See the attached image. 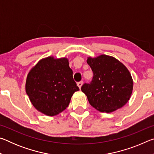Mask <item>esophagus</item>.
Returning <instances> with one entry per match:
<instances>
[{
  "label": "esophagus",
  "mask_w": 154,
  "mask_h": 154,
  "mask_svg": "<svg viewBox=\"0 0 154 154\" xmlns=\"http://www.w3.org/2000/svg\"><path fill=\"white\" fill-rule=\"evenodd\" d=\"M82 85H83V82H79L77 83V86L79 88V89H81V88H82Z\"/></svg>",
  "instance_id": "1"
}]
</instances>
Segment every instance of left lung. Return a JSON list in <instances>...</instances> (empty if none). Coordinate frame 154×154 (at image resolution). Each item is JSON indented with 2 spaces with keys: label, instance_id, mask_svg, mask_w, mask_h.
<instances>
[{
  "label": "left lung",
  "instance_id": "left-lung-1",
  "mask_svg": "<svg viewBox=\"0 0 154 154\" xmlns=\"http://www.w3.org/2000/svg\"><path fill=\"white\" fill-rule=\"evenodd\" d=\"M92 69V82L85 83L82 91L91 105L100 112L111 113L122 108L129 100L133 90V80L128 69L113 56L88 57Z\"/></svg>",
  "mask_w": 154,
  "mask_h": 154
}]
</instances>
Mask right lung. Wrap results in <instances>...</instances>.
<instances>
[{
	"label": "right lung",
	"mask_w": 154,
	"mask_h": 154,
	"mask_svg": "<svg viewBox=\"0 0 154 154\" xmlns=\"http://www.w3.org/2000/svg\"><path fill=\"white\" fill-rule=\"evenodd\" d=\"M78 90L66 58L49 56L41 59L30 69L26 82V92L31 103L48 116L65 110Z\"/></svg>",
	"instance_id": "obj_1"
}]
</instances>
